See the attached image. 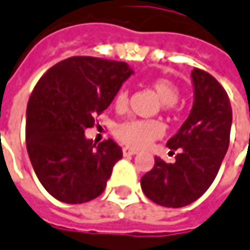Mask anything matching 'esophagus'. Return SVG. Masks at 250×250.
<instances>
[{
  "mask_svg": "<svg viewBox=\"0 0 250 250\" xmlns=\"http://www.w3.org/2000/svg\"><path fill=\"white\" fill-rule=\"evenodd\" d=\"M122 152H124V155H125V157H130V155H135L137 151L136 150H133V148H129V147H124Z\"/></svg>",
  "mask_w": 250,
  "mask_h": 250,
  "instance_id": "1",
  "label": "esophagus"
}]
</instances>
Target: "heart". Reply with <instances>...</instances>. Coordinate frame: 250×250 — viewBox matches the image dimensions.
Wrapping results in <instances>:
<instances>
[{
  "instance_id": "obj_1",
  "label": "heart",
  "mask_w": 250,
  "mask_h": 250,
  "mask_svg": "<svg viewBox=\"0 0 250 250\" xmlns=\"http://www.w3.org/2000/svg\"><path fill=\"white\" fill-rule=\"evenodd\" d=\"M151 88L161 98V108L164 111H175L180 90L175 82L167 78H155L151 81ZM128 104V90L120 89L114 96V105L117 110H124ZM164 128L155 120H135L130 118L114 126V136L121 143L132 148H143L155 139L162 136Z\"/></svg>"
}]
</instances>
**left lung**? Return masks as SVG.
Returning a JSON list of instances; mask_svg holds the SVG:
<instances>
[{"label": "left lung", "instance_id": "1", "mask_svg": "<svg viewBox=\"0 0 250 250\" xmlns=\"http://www.w3.org/2000/svg\"><path fill=\"white\" fill-rule=\"evenodd\" d=\"M195 99L188 118L168 140L176 161L160 157L142 180V190L152 202L182 208L198 199L213 183L230 143V99L222 83L201 68L191 71Z\"/></svg>", "mask_w": 250, "mask_h": 250}]
</instances>
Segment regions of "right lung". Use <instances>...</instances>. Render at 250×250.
<instances>
[{
	"label": "right lung",
	"mask_w": 250,
	"mask_h": 250,
	"mask_svg": "<svg viewBox=\"0 0 250 250\" xmlns=\"http://www.w3.org/2000/svg\"><path fill=\"white\" fill-rule=\"evenodd\" d=\"M133 71L124 62L73 56L51 67L27 103L26 146L43 188L62 202L83 204L104 191L122 148L113 139H85L95 117Z\"/></svg>",
	"instance_id": "1"
}]
</instances>
